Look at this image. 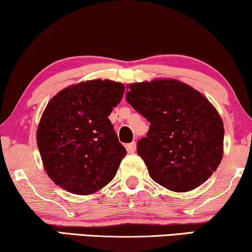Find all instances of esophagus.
<instances>
[{
	"instance_id": "esophagus-1",
	"label": "esophagus",
	"mask_w": 252,
	"mask_h": 252,
	"mask_svg": "<svg viewBox=\"0 0 252 252\" xmlns=\"http://www.w3.org/2000/svg\"><path fill=\"white\" fill-rule=\"evenodd\" d=\"M126 149H127V152H128V153H134L135 150H136V143H135V142L128 143L126 145Z\"/></svg>"
}]
</instances>
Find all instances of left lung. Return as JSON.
Returning a JSON list of instances; mask_svg holds the SVG:
<instances>
[{
  "mask_svg": "<svg viewBox=\"0 0 252 252\" xmlns=\"http://www.w3.org/2000/svg\"><path fill=\"white\" fill-rule=\"evenodd\" d=\"M126 100L150 123L136 150L153 181L170 191L187 192L216 171L223 158L224 126L201 93L163 79L132 84Z\"/></svg>",
  "mask_w": 252,
  "mask_h": 252,
  "instance_id": "1",
  "label": "left lung"
}]
</instances>
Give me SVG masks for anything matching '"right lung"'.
<instances>
[{
    "instance_id": "1",
    "label": "right lung",
    "mask_w": 252,
    "mask_h": 252,
    "mask_svg": "<svg viewBox=\"0 0 252 252\" xmlns=\"http://www.w3.org/2000/svg\"><path fill=\"white\" fill-rule=\"evenodd\" d=\"M122 83L94 79L69 86L46 105L37 147L49 177L74 194H92L112 181L126 149L108 117L123 99Z\"/></svg>"
}]
</instances>
